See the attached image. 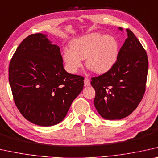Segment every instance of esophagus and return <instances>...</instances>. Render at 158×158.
Instances as JSON below:
<instances>
[{"instance_id": "1", "label": "esophagus", "mask_w": 158, "mask_h": 158, "mask_svg": "<svg viewBox=\"0 0 158 158\" xmlns=\"http://www.w3.org/2000/svg\"><path fill=\"white\" fill-rule=\"evenodd\" d=\"M84 86H89L91 85V81L89 79L86 78L84 80Z\"/></svg>"}]
</instances>
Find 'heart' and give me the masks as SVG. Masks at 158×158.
<instances>
[{
  "mask_svg": "<svg viewBox=\"0 0 158 158\" xmlns=\"http://www.w3.org/2000/svg\"><path fill=\"white\" fill-rule=\"evenodd\" d=\"M70 48L63 50L62 57L66 69L71 74H77L83 67H86L98 74L110 71L116 64L119 55V43L111 35L93 32L84 35L71 42Z\"/></svg>",
  "mask_w": 158,
  "mask_h": 158,
  "instance_id": "1",
  "label": "heart"
}]
</instances>
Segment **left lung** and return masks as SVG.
<instances>
[{
	"mask_svg": "<svg viewBox=\"0 0 158 158\" xmlns=\"http://www.w3.org/2000/svg\"><path fill=\"white\" fill-rule=\"evenodd\" d=\"M118 30L123 31L121 27ZM119 51L116 64L105 74L91 79L94 103L107 120L128 116L138 107L145 91L148 71L147 53L131 30Z\"/></svg>",
	"mask_w": 158,
	"mask_h": 158,
	"instance_id": "8db88e82",
	"label": "left lung"
}]
</instances>
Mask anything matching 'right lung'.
<instances>
[{
  "instance_id": "1",
  "label": "right lung",
  "mask_w": 158,
  "mask_h": 158,
  "mask_svg": "<svg viewBox=\"0 0 158 158\" xmlns=\"http://www.w3.org/2000/svg\"><path fill=\"white\" fill-rule=\"evenodd\" d=\"M9 83L20 114L32 123L52 126L65 118L84 88V77L66 72L59 46L37 33L23 40L14 53Z\"/></svg>"
}]
</instances>
